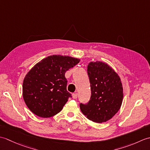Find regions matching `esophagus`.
Segmentation results:
<instances>
[{"label": "esophagus", "instance_id": "esophagus-1", "mask_svg": "<svg viewBox=\"0 0 150 150\" xmlns=\"http://www.w3.org/2000/svg\"><path fill=\"white\" fill-rule=\"evenodd\" d=\"M77 93H73L72 94V97H73V98H75H75H77Z\"/></svg>", "mask_w": 150, "mask_h": 150}]
</instances>
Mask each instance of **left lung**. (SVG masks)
Returning a JSON list of instances; mask_svg holds the SVG:
<instances>
[{
  "instance_id": "1",
  "label": "left lung",
  "mask_w": 150,
  "mask_h": 150,
  "mask_svg": "<svg viewBox=\"0 0 150 150\" xmlns=\"http://www.w3.org/2000/svg\"><path fill=\"white\" fill-rule=\"evenodd\" d=\"M91 95L86 104H80L85 117L94 122L111 119L120 110L123 88L119 75L106 63L90 62L88 65Z\"/></svg>"
}]
</instances>
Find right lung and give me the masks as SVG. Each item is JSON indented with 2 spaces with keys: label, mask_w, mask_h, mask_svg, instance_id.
Listing matches in <instances>:
<instances>
[{
  "label": "right lung",
  "mask_w": 150,
  "mask_h": 150,
  "mask_svg": "<svg viewBox=\"0 0 150 150\" xmlns=\"http://www.w3.org/2000/svg\"><path fill=\"white\" fill-rule=\"evenodd\" d=\"M79 62L80 59L72 57L50 55L28 72L22 84V96L31 112L49 118L62 110L71 97L66 90L65 73Z\"/></svg>",
  "instance_id": "obj_1"
}]
</instances>
